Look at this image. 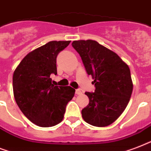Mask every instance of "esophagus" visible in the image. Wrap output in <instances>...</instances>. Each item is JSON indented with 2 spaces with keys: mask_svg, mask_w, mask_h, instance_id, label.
Listing matches in <instances>:
<instances>
[{
  "mask_svg": "<svg viewBox=\"0 0 151 151\" xmlns=\"http://www.w3.org/2000/svg\"><path fill=\"white\" fill-rule=\"evenodd\" d=\"M76 94H78V95H79V94H82L81 89H76Z\"/></svg>",
  "mask_w": 151,
  "mask_h": 151,
  "instance_id": "esophagus-1",
  "label": "esophagus"
}]
</instances>
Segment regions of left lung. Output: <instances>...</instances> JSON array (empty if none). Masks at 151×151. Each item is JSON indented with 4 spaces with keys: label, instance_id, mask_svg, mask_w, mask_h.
<instances>
[{
    "label": "left lung",
    "instance_id": "8db88e82",
    "mask_svg": "<svg viewBox=\"0 0 151 151\" xmlns=\"http://www.w3.org/2000/svg\"><path fill=\"white\" fill-rule=\"evenodd\" d=\"M94 79V92H86L89 104L83 109L86 123L96 127L113 124L128 106L133 84L129 67L116 53L96 41L79 40L72 43Z\"/></svg>",
    "mask_w": 151,
    "mask_h": 151
}]
</instances>
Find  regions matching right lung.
<instances>
[{"label": "right lung", "instance_id": "1", "mask_svg": "<svg viewBox=\"0 0 151 151\" xmlns=\"http://www.w3.org/2000/svg\"><path fill=\"white\" fill-rule=\"evenodd\" d=\"M71 42L52 41L29 52L16 68L12 78L14 98L25 116L36 125L52 127L64 118L66 106L75 89L54 86L57 57Z\"/></svg>", "mask_w": 151, "mask_h": 151}]
</instances>
